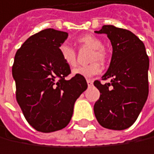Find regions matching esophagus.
I'll return each mask as SVG.
<instances>
[{
  "mask_svg": "<svg viewBox=\"0 0 154 154\" xmlns=\"http://www.w3.org/2000/svg\"><path fill=\"white\" fill-rule=\"evenodd\" d=\"M87 83H88V85H89V86H91V85H92V80H91V79H87Z\"/></svg>",
  "mask_w": 154,
  "mask_h": 154,
  "instance_id": "esophagus-1",
  "label": "esophagus"
}]
</instances>
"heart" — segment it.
Returning <instances> with one entry per match:
<instances>
[{
  "mask_svg": "<svg viewBox=\"0 0 154 154\" xmlns=\"http://www.w3.org/2000/svg\"><path fill=\"white\" fill-rule=\"evenodd\" d=\"M78 41L85 46L93 49L91 55V63L88 65L79 66L72 71L74 75H81L83 77H91L100 72L101 66L99 63H104L107 60V53L102 48L103 43L100 38L92 35H84L78 39ZM60 55L63 61L69 66L74 67L76 65V53L75 50L67 44H63L59 48ZM99 60L98 62L97 61Z\"/></svg>",
  "mask_w": 154,
  "mask_h": 154,
  "instance_id": "b5f03b06",
  "label": "heart"
}]
</instances>
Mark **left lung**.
<instances>
[{"label": "left lung", "mask_w": 154, "mask_h": 154, "mask_svg": "<svg viewBox=\"0 0 154 154\" xmlns=\"http://www.w3.org/2000/svg\"><path fill=\"white\" fill-rule=\"evenodd\" d=\"M97 34H107L113 52L102 84L94 82L100 97L94 105V114L105 128L124 130L130 127L143 109L149 93V57L143 43L127 29L105 25Z\"/></svg>", "instance_id": "obj_1"}]
</instances>
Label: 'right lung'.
<instances>
[{
	"label": "right lung",
	"mask_w": 154,
	"mask_h": 154,
	"mask_svg": "<svg viewBox=\"0 0 154 154\" xmlns=\"http://www.w3.org/2000/svg\"><path fill=\"white\" fill-rule=\"evenodd\" d=\"M67 37V32L54 29L41 30L27 39L15 54L16 99L29 124L39 132L65 127L76 100L88 87L83 76L66 79L71 69L59 48Z\"/></svg>",
	"instance_id": "right-lung-1"
}]
</instances>
